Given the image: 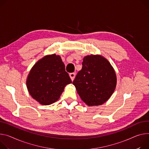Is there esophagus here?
<instances>
[{"label":"esophagus","mask_w":149,"mask_h":149,"mask_svg":"<svg viewBox=\"0 0 149 149\" xmlns=\"http://www.w3.org/2000/svg\"><path fill=\"white\" fill-rule=\"evenodd\" d=\"M70 77L71 80L73 81L74 79V78H75V74L74 72L71 73V74H70Z\"/></svg>","instance_id":"obj_1"}]
</instances>
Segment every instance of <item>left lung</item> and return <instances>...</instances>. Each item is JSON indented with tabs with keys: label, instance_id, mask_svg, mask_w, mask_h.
<instances>
[{
	"label": "left lung",
	"instance_id": "8db88e82",
	"mask_svg": "<svg viewBox=\"0 0 149 149\" xmlns=\"http://www.w3.org/2000/svg\"><path fill=\"white\" fill-rule=\"evenodd\" d=\"M83 67L73 81L81 100L88 106L105 103L113 93L116 75L113 67L101 55H88L83 58Z\"/></svg>",
	"mask_w": 149,
	"mask_h": 149
}]
</instances>
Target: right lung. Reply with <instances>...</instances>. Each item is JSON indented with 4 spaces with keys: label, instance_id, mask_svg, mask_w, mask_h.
Segmentation results:
<instances>
[{
    "label": "right lung",
    "instance_id": "obj_1",
    "mask_svg": "<svg viewBox=\"0 0 149 149\" xmlns=\"http://www.w3.org/2000/svg\"><path fill=\"white\" fill-rule=\"evenodd\" d=\"M72 81L61 58L56 54L46 55L33 66L26 78V87L31 97L43 105L56 102L65 87Z\"/></svg>",
    "mask_w": 149,
    "mask_h": 149
}]
</instances>
